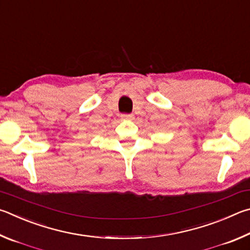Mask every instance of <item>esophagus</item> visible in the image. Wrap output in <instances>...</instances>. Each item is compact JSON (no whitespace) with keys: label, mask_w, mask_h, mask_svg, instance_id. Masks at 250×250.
Here are the masks:
<instances>
[{"label":"esophagus","mask_w":250,"mask_h":250,"mask_svg":"<svg viewBox=\"0 0 250 250\" xmlns=\"http://www.w3.org/2000/svg\"><path fill=\"white\" fill-rule=\"evenodd\" d=\"M122 118H123V120H133L134 115H133V114H123Z\"/></svg>","instance_id":"obj_1"}]
</instances>
